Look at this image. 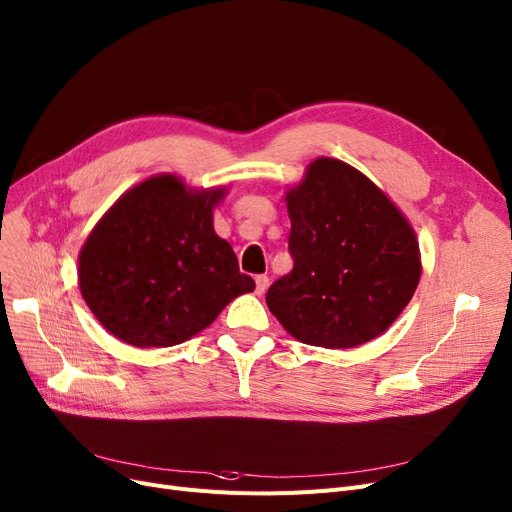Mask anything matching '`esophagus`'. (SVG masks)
Returning a JSON list of instances; mask_svg holds the SVG:
<instances>
[{
  "label": "esophagus",
  "mask_w": 512,
  "mask_h": 512,
  "mask_svg": "<svg viewBox=\"0 0 512 512\" xmlns=\"http://www.w3.org/2000/svg\"><path fill=\"white\" fill-rule=\"evenodd\" d=\"M267 288H269V277L267 275H258L256 277V294L262 296L264 292H267Z\"/></svg>",
  "instance_id": "1"
}]
</instances>
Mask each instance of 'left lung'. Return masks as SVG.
<instances>
[{"mask_svg":"<svg viewBox=\"0 0 512 512\" xmlns=\"http://www.w3.org/2000/svg\"><path fill=\"white\" fill-rule=\"evenodd\" d=\"M294 269L269 292V311L296 340L355 349L384 334L422 275L416 231L357 168L317 157L285 191Z\"/></svg>","mask_w":512,"mask_h":512,"instance_id":"1","label":"left lung"}]
</instances>
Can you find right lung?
Listing matches in <instances>:
<instances>
[{
	"instance_id": "1",
	"label": "right lung",
	"mask_w": 512,
	"mask_h": 512,
	"mask_svg": "<svg viewBox=\"0 0 512 512\" xmlns=\"http://www.w3.org/2000/svg\"><path fill=\"white\" fill-rule=\"evenodd\" d=\"M227 187L191 189L176 174L138 182L105 212L79 250V292L109 334L138 349L199 334L231 300L254 292L214 208Z\"/></svg>"
}]
</instances>
